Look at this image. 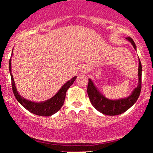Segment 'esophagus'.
Segmentation results:
<instances>
[{
	"mask_svg": "<svg viewBox=\"0 0 153 153\" xmlns=\"http://www.w3.org/2000/svg\"><path fill=\"white\" fill-rule=\"evenodd\" d=\"M81 71H82V73H85V72L87 71V68H85V67H82Z\"/></svg>",
	"mask_w": 153,
	"mask_h": 153,
	"instance_id": "esophagus-1",
	"label": "esophagus"
}]
</instances>
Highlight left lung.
<instances>
[{
    "label": "left lung",
    "mask_w": 153,
    "mask_h": 153,
    "mask_svg": "<svg viewBox=\"0 0 153 153\" xmlns=\"http://www.w3.org/2000/svg\"><path fill=\"white\" fill-rule=\"evenodd\" d=\"M126 39L132 45L134 50L137 51L136 45L132 39L131 37H127ZM142 71H143L142 64L140 58H139L137 86L135 88L131 93V94L127 97L119 99H107L106 96H103L99 91L92 80L88 78L87 93L91 104L101 113L108 116L119 115L125 112L136 103L137 100L140 96L142 87Z\"/></svg>",
    "instance_id": "1"
}]
</instances>
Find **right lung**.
<instances>
[{
	"label": "right lung",
	"instance_id": "obj_1",
	"mask_svg": "<svg viewBox=\"0 0 153 153\" xmlns=\"http://www.w3.org/2000/svg\"><path fill=\"white\" fill-rule=\"evenodd\" d=\"M12 55H13V51H12L11 57ZM11 57L9 59V72L10 78H11L12 89H13V92L16 99L21 103V105L24 106L26 110L30 111L31 113L38 116H42V117L52 116L54 114H55L56 112L58 111L61 108V107L62 106L63 103H64L67 91L73 85L77 76H74L71 80L67 81L61 87V88L57 91V94L54 95V96H52L51 99L46 100V101H40V102L29 101V100L22 97L17 91L14 79H13V76L11 73Z\"/></svg>",
	"mask_w": 153,
	"mask_h": 153
}]
</instances>
